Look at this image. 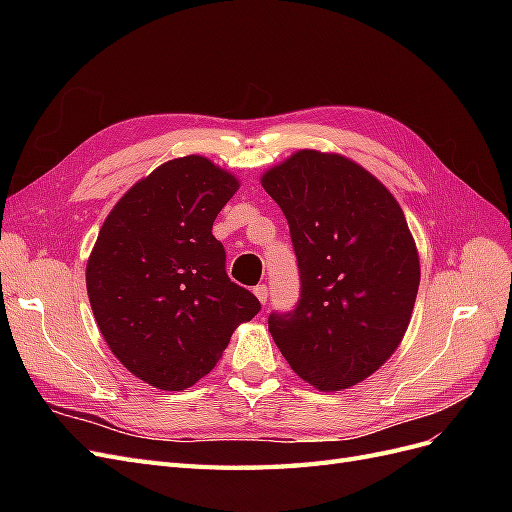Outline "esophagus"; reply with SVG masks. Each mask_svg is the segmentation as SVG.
Returning <instances> with one entry per match:
<instances>
[{"mask_svg":"<svg viewBox=\"0 0 512 512\" xmlns=\"http://www.w3.org/2000/svg\"><path fill=\"white\" fill-rule=\"evenodd\" d=\"M254 294L258 297V301L265 305L267 303V297H269V288H267V284H258L256 288H254Z\"/></svg>","mask_w":512,"mask_h":512,"instance_id":"obj_1","label":"esophagus"}]
</instances>
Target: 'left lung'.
Here are the masks:
<instances>
[{
  "mask_svg": "<svg viewBox=\"0 0 512 512\" xmlns=\"http://www.w3.org/2000/svg\"><path fill=\"white\" fill-rule=\"evenodd\" d=\"M284 211L301 294L269 331L294 374L320 391L365 380L404 337L421 267L404 211L365 168L303 149L262 177Z\"/></svg>",
  "mask_w": 512,
  "mask_h": 512,
  "instance_id": "1",
  "label": "left lung"
}]
</instances>
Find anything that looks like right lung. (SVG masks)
I'll return each instance as SVG.
<instances>
[{
  "label": "right lung",
  "instance_id": "right-lung-1",
  "mask_svg": "<svg viewBox=\"0 0 512 512\" xmlns=\"http://www.w3.org/2000/svg\"><path fill=\"white\" fill-rule=\"evenodd\" d=\"M239 181L207 158L170 160L108 213L87 262L100 333L136 378L183 391L222 359L239 322L260 312L230 282L211 235Z\"/></svg>",
  "mask_w": 512,
  "mask_h": 512
}]
</instances>
